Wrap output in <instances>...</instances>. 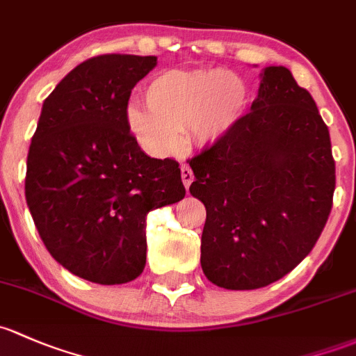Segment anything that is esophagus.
Returning <instances> with one entry per match:
<instances>
[{"mask_svg": "<svg viewBox=\"0 0 356 356\" xmlns=\"http://www.w3.org/2000/svg\"><path fill=\"white\" fill-rule=\"evenodd\" d=\"M181 177H182V182H184L186 189H188L189 186H191V182L194 181L193 170H191V168H189L188 165H182V167H181Z\"/></svg>", "mask_w": 356, "mask_h": 356, "instance_id": "obj_1", "label": "esophagus"}]
</instances>
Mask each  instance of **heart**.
I'll use <instances>...</instances> for the list:
<instances>
[{"instance_id":"heart-1","label":"heart","mask_w":356,"mask_h":356,"mask_svg":"<svg viewBox=\"0 0 356 356\" xmlns=\"http://www.w3.org/2000/svg\"><path fill=\"white\" fill-rule=\"evenodd\" d=\"M147 109L131 104L128 128L155 153L179 148L181 133L193 141L215 143L234 128L247 104L244 81L223 70H168L153 78L143 92Z\"/></svg>"}]
</instances>
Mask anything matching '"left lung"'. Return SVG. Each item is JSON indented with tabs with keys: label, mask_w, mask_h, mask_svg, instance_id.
<instances>
[{
	"label": "left lung",
	"mask_w": 356,
	"mask_h": 356,
	"mask_svg": "<svg viewBox=\"0 0 356 356\" xmlns=\"http://www.w3.org/2000/svg\"><path fill=\"white\" fill-rule=\"evenodd\" d=\"M207 208L201 268L216 286L254 290L312 250L336 186L329 129L285 66L261 73L257 99L223 138L189 160Z\"/></svg>",
	"instance_id": "obj_1"
}]
</instances>
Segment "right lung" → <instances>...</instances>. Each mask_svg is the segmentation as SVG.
I'll list each match as a JSON object with an SVG mask.
<instances>
[{
  "label": "right lung",
  "mask_w": 356,
  "mask_h": 356,
  "mask_svg": "<svg viewBox=\"0 0 356 356\" xmlns=\"http://www.w3.org/2000/svg\"><path fill=\"white\" fill-rule=\"evenodd\" d=\"M155 56L102 54L71 70L44 100L30 143L25 197L49 254L100 285L133 282L147 264L148 211L186 196L174 159H152L126 121Z\"/></svg>",
  "instance_id": "right-lung-1"
}]
</instances>
